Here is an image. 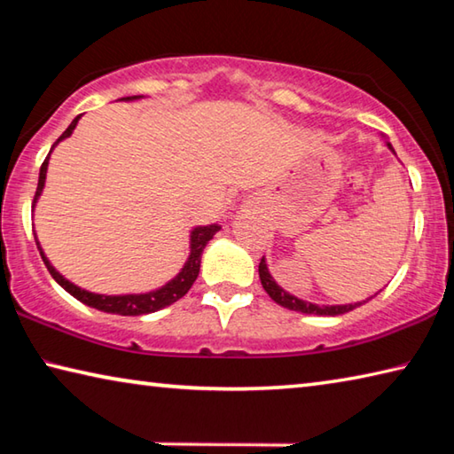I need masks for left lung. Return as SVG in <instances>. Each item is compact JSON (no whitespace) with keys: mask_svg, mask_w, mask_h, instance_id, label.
Listing matches in <instances>:
<instances>
[{"mask_svg":"<svg viewBox=\"0 0 454 454\" xmlns=\"http://www.w3.org/2000/svg\"><path fill=\"white\" fill-rule=\"evenodd\" d=\"M390 150H393V145L387 144ZM395 152V150H393ZM258 274H260V282H262L264 290L268 292V296L272 298L276 304L284 306V309L288 310H296V312H302V314H318V317H338V314H344V312H350L355 310L356 306L364 304L363 302H356V304H336V306H320V304H312V302H306L301 301V298L288 294L286 290H282L278 284L274 282V278L268 272V266H266V260L262 258L260 260V266H258Z\"/></svg>","mask_w":454,"mask_h":454,"instance_id":"obj_1","label":"left lung"}]
</instances>
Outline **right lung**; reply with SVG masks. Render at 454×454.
Here are the masks:
<instances>
[{"instance_id": "obj_1", "label": "right lung", "mask_w": 454, "mask_h": 454, "mask_svg": "<svg viewBox=\"0 0 454 454\" xmlns=\"http://www.w3.org/2000/svg\"><path fill=\"white\" fill-rule=\"evenodd\" d=\"M140 96H132V98H126V99H136ZM82 116H75L74 121L64 134H61L56 144H59L64 137L72 136L74 128L78 126V120ZM56 144L51 145V150L56 148ZM50 150V152H51ZM48 160H50V153L48 158L43 160V164L40 168V180H37V190H35V196H34V206L37 202V198H40L42 190H43V184H45V172H48ZM220 230L218 224H210V226H198L192 230V236H190V258L186 260V264H184L182 272L176 276L174 280H170L166 284V286L153 290V292H145V294H126V296H104V294H94V292H88V290H82L72 284L70 280H66L64 276H61L56 268L50 264V260L45 258L43 250L40 242H37L35 238V244H37V250H40L42 260L45 268H48L50 274L53 276V280H56L61 288L70 292L74 298H78L80 302L91 306V309H98L102 312H110V314H121V317H140V314H150V312H156L160 309H166V306L174 304L176 301H180V298L186 294V292L192 288V284L196 282L198 278V272H200V260H202V252L206 248V244L212 240V236L216 234Z\"/></svg>"}]
</instances>
